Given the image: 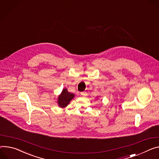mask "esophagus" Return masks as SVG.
Listing matches in <instances>:
<instances>
[{
    "label": "esophagus",
    "instance_id": "obj_1",
    "mask_svg": "<svg viewBox=\"0 0 159 159\" xmlns=\"http://www.w3.org/2000/svg\"><path fill=\"white\" fill-rule=\"evenodd\" d=\"M80 94H81V95H82V96H86V95H87V93L85 92V91L82 92Z\"/></svg>",
    "mask_w": 159,
    "mask_h": 159
}]
</instances>
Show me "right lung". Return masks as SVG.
I'll use <instances>...</instances> for the list:
<instances>
[{"mask_svg":"<svg viewBox=\"0 0 159 159\" xmlns=\"http://www.w3.org/2000/svg\"><path fill=\"white\" fill-rule=\"evenodd\" d=\"M74 94L73 93H69L66 89H64L61 92V94L58 97V105L61 108L66 107L70 101L74 98Z\"/></svg>","mask_w":159,"mask_h":159,"instance_id":"right-lung-1","label":"right lung"}]
</instances>
